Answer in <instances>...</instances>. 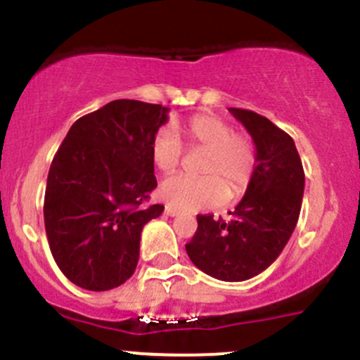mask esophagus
Instances as JSON below:
<instances>
[{
	"instance_id": "obj_1",
	"label": "esophagus",
	"mask_w": 360,
	"mask_h": 360,
	"mask_svg": "<svg viewBox=\"0 0 360 360\" xmlns=\"http://www.w3.org/2000/svg\"><path fill=\"white\" fill-rule=\"evenodd\" d=\"M165 214H167V216L174 217V216H177V214H179V212H177L176 209H172V207H169V205H167V207H165Z\"/></svg>"
}]
</instances>
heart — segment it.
I'll use <instances>...</instances> for the list:
<instances>
[{
	"label": "heart",
	"instance_id": "obj_1",
	"mask_svg": "<svg viewBox=\"0 0 360 360\" xmlns=\"http://www.w3.org/2000/svg\"><path fill=\"white\" fill-rule=\"evenodd\" d=\"M191 146L207 150L202 172L209 176H176L163 181L158 197L172 209L195 212L238 197L249 186L256 169V150L244 134L233 132L226 120L210 112L191 116L186 125ZM183 143L174 127L163 125L151 139V160L158 170L170 174L183 160Z\"/></svg>",
	"mask_w": 360,
	"mask_h": 360
}]
</instances>
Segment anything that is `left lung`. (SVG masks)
Wrapping results in <instances>:
<instances>
[{"label": "left lung", "mask_w": 360, "mask_h": 360, "mask_svg": "<svg viewBox=\"0 0 360 360\" xmlns=\"http://www.w3.org/2000/svg\"><path fill=\"white\" fill-rule=\"evenodd\" d=\"M230 112L256 146V169L230 219L197 216L186 244L191 263L224 282H242L266 270L285 248L300 217L304 172L292 137L264 116L240 108Z\"/></svg>", "instance_id": "obj_1"}]
</instances>
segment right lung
I'll return each mask as SVG.
<instances>
[{
  "label": "right lung",
  "mask_w": 360,
  "mask_h": 360,
  "mask_svg": "<svg viewBox=\"0 0 360 360\" xmlns=\"http://www.w3.org/2000/svg\"><path fill=\"white\" fill-rule=\"evenodd\" d=\"M169 108L111 101L72 123L49 170L45 230L57 266L82 289L110 291L139 261L141 231L163 212L151 139Z\"/></svg>",
  "instance_id": "1"
}]
</instances>
